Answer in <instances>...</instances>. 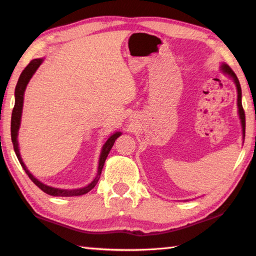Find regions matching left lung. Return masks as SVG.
I'll return each mask as SVG.
<instances>
[{
  "label": "left lung",
  "instance_id": "8db88e82",
  "mask_svg": "<svg viewBox=\"0 0 256 256\" xmlns=\"http://www.w3.org/2000/svg\"><path fill=\"white\" fill-rule=\"evenodd\" d=\"M220 70L223 71V74H228V76L233 79L234 84L236 86V89H238V114L240 119V124H242V130H243V137H245V112L242 106V90H240V84L238 79V76L234 74V71L230 68L228 64H223L220 66Z\"/></svg>",
  "mask_w": 256,
  "mask_h": 256
}]
</instances>
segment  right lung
<instances>
[{
  "label": "right lung",
  "instance_id": "add662e5",
  "mask_svg": "<svg viewBox=\"0 0 256 256\" xmlns=\"http://www.w3.org/2000/svg\"><path fill=\"white\" fill-rule=\"evenodd\" d=\"M43 62V59H34L32 60L30 64H28L26 69L22 71V74L18 78V81L16 86V104H14L13 112H12V118H11V138H12V142H13V148L14 152L16 154V157L20 162L21 166L23 167V170H26V175L30 177V180L34 182V184L40 188L41 190H43L48 195L51 196H62V197H70V196H80V195H84L86 192H90L92 188L97 185V182L100 178L101 175V170H102L104 165L106 159L108 157L109 152L112 150V148L114 144V140L117 139L122 132H114L108 138V140L104 142L102 146V149H101V154H100V158H99V166H98V172L97 176H96L94 180L90 182L88 186L82 187V188H76V190H60V188H54L51 186L44 185L43 182L40 180H38L36 178L32 175V174L28 170L26 166L24 165V162L21 158L20 155V150H18V129H20V124H21V116H22V109H23V96H24V91H26V86L28 84V81L32 78V76L34 74V72L38 70V66Z\"/></svg>",
  "mask_w": 256,
  "mask_h": 256
}]
</instances>
